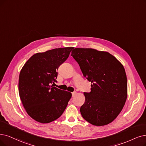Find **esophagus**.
Wrapping results in <instances>:
<instances>
[{
    "label": "esophagus",
    "mask_w": 146,
    "mask_h": 146,
    "mask_svg": "<svg viewBox=\"0 0 146 146\" xmlns=\"http://www.w3.org/2000/svg\"><path fill=\"white\" fill-rule=\"evenodd\" d=\"M77 94V92H72V96L74 97L75 95H76Z\"/></svg>",
    "instance_id": "esophagus-1"
}]
</instances>
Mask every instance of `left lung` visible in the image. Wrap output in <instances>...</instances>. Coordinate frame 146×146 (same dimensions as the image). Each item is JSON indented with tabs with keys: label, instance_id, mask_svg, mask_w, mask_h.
<instances>
[{
	"label": "left lung",
	"instance_id": "8db88e82",
	"mask_svg": "<svg viewBox=\"0 0 146 146\" xmlns=\"http://www.w3.org/2000/svg\"><path fill=\"white\" fill-rule=\"evenodd\" d=\"M71 56L83 76L91 82V92L84 93L80 108L83 117L93 125L104 126L117 117L127 96V77L123 65L107 51L75 48Z\"/></svg>",
	"mask_w": 146,
	"mask_h": 146
}]
</instances>
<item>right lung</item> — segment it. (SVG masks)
Listing matches in <instances>:
<instances>
[{"label":"right lung","instance_id":"right-lung-1","mask_svg":"<svg viewBox=\"0 0 146 146\" xmlns=\"http://www.w3.org/2000/svg\"><path fill=\"white\" fill-rule=\"evenodd\" d=\"M74 47L54 48L33 54L23 66L19 80V95L28 115L41 123L53 121L63 114L71 93L51 85L56 81L59 66Z\"/></svg>","mask_w":146,"mask_h":146}]
</instances>
